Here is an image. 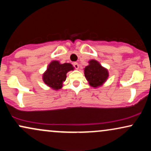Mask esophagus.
<instances>
[{
  "mask_svg": "<svg viewBox=\"0 0 151 151\" xmlns=\"http://www.w3.org/2000/svg\"><path fill=\"white\" fill-rule=\"evenodd\" d=\"M73 65H74V68H75V69H77V70H78V69H79V64L77 63V62H74V63L73 64Z\"/></svg>",
  "mask_w": 151,
  "mask_h": 151,
  "instance_id": "34e87169",
  "label": "esophagus"
}]
</instances>
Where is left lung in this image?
Returning <instances> with one entry per match:
<instances>
[{
    "label": "left lung",
    "instance_id": "8db88e82",
    "mask_svg": "<svg viewBox=\"0 0 151 151\" xmlns=\"http://www.w3.org/2000/svg\"><path fill=\"white\" fill-rule=\"evenodd\" d=\"M84 73L89 85L97 88L101 86L109 78V71L96 60H91L84 69Z\"/></svg>",
    "mask_w": 151,
    "mask_h": 151
}]
</instances>
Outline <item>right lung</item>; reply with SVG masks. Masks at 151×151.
I'll return each mask as SVG.
<instances>
[{"instance_id":"obj_1","label":"right lung","mask_w":151,"mask_h":151,"mask_svg":"<svg viewBox=\"0 0 151 151\" xmlns=\"http://www.w3.org/2000/svg\"><path fill=\"white\" fill-rule=\"evenodd\" d=\"M74 70V67L72 64H61L58 60H53L48 65L45 72L43 73L42 80L51 89L59 90L63 86L67 72Z\"/></svg>"}]
</instances>
